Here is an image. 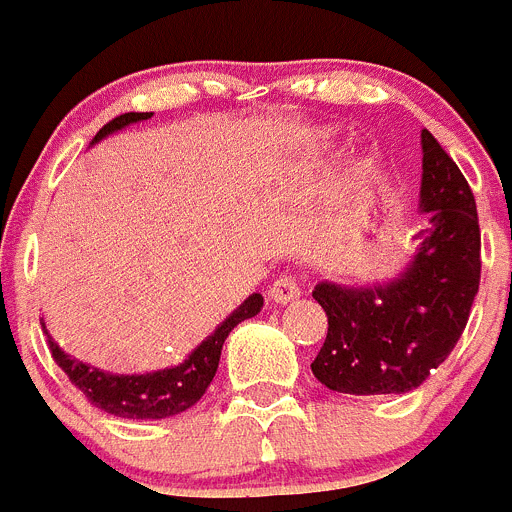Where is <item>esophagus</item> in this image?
I'll use <instances>...</instances> for the list:
<instances>
[{"label": "esophagus", "mask_w": 512, "mask_h": 512, "mask_svg": "<svg viewBox=\"0 0 512 512\" xmlns=\"http://www.w3.org/2000/svg\"><path fill=\"white\" fill-rule=\"evenodd\" d=\"M267 296H270V301L285 306V303H293L301 296V288H298V283L290 278V275H280V278L270 285V293H267Z\"/></svg>", "instance_id": "34e87169"}]
</instances>
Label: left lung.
<instances>
[{"mask_svg":"<svg viewBox=\"0 0 512 512\" xmlns=\"http://www.w3.org/2000/svg\"><path fill=\"white\" fill-rule=\"evenodd\" d=\"M416 255L390 283H319L313 298L329 319L311 370L347 395L411 393L457 347L480 290V222L467 178L428 130L421 132Z\"/></svg>","mask_w":512,"mask_h":512,"instance_id":"1","label":"left lung"}]
</instances>
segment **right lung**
Wrapping results in <instances>:
<instances>
[{
	"label": "right lung",
	"mask_w": 512,
	"mask_h": 512,
	"mask_svg": "<svg viewBox=\"0 0 512 512\" xmlns=\"http://www.w3.org/2000/svg\"><path fill=\"white\" fill-rule=\"evenodd\" d=\"M150 117H153V112L119 114V117H114L112 122L104 124L96 132L94 142L104 140V137L122 130L127 124L142 122V119ZM260 308L262 296L260 293H252L237 311L229 313L227 319L216 326L214 334L206 336L204 342L183 359L181 365L165 367V370L158 372H145V375H114V372H104L94 365L78 362L76 357L66 354L53 342V336L48 334L45 324L43 329L48 334V347L55 365L66 372L68 380L89 398L91 405L119 418H142V421L150 418V421H158V418H170L176 416V413L188 411L191 405L199 403L201 395L206 393V388L214 380L219 357H222L224 339L229 336V331L245 319L257 316Z\"/></svg>",
	"instance_id": "right-lung-1"
}]
</instances>
